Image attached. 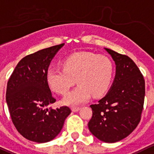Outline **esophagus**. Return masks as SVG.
I'll return each instance as SVG.
<instances>
[{"label": "esophagus", "mask_w": 154, "mask_h": 154, "mask_svg": "<svg viewBox=\"0 0 154 154\" xmlns=\"http://www.w3.org/2000/svg\"><path fill=\"white\" fill-rule=\"evenodd\" d=\"M80 109V107H72V112H78Z\"/></svg>", "instance_id": "esophagus-1"}]
</instances>
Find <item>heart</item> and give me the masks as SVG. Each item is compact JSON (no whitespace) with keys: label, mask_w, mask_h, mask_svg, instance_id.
I'll use <instances>...</instances> for the list:
<instances>
[{"label":"heart","mask_w":154,"mask_h":154,"mask_svg":"<svg viewBox=\"0 0 154 154\" xmlns=\"http://www.w3.org/2000/svg\"><path fill=\"white\" fill-rule=\"evenodd\" d=\"M63 68L50 69L47 82L53 91L65 95L74 85L78 86L64 97L63 103L78 105L87 101L91 94L99 97L107 91L113 75V65L109 57L91 52L74 53L64 58Z\"/></svg>","instance_id":"b5f03b06"}]
</instances>
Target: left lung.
<instances>
[{
	"mask_svg": "<svg viewBox=\"0 0 154 154\" xmlns=\"http://www.w3.org/2000/svg\"><path fill=\"white\" fill-rule=\"evenodd\" d=\"M116 63V76L106 96L91 104L88 128L97 138L115 143L129 135L140 121L144 108L145 82L134 61L105 48Z\"/></svg>",
	"mask_w": 154,
	"mask_h": 154,
	"instance_id": "left-lung-1",
	"label": "left lung"
}]
</instances>
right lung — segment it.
<instances>
[{
	"instance_id": "1",
	"label": "right lung",
	"mask_w": 154,
	"mask_h": 154,
	"mask_svg": "<svg viewBox=\"0 0 154 154\" xmlns=\"http://www.w3.org/2000/svg\"><path fill=\"white\" fill-rule=\"evenodd\" d=\"M64 44L50 47L23 57L7 82L6 100L17 131L37 143L53 140L71 112L66 106L48 108L56 101L47 82L51 60Z\"/></svg>"
}]
</instances>
